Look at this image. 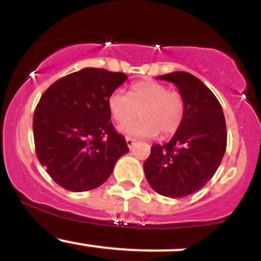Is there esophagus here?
Listing matches in <instances>:
<instances>
[{
	"label": "esophagus",
	"instance_id": "esophagus-1",
	"mask_svg": "<svg viewBox=\"0 0 261 261\" xmlns=\"http://www.w3.org/2000/svg\"><path fill=\"white\" fill-rule=\"evenodd\" d=\"M126 143H127V146L128 147H133V146L135 145V140L134 139H131V137H126Z\"/></svg>",
	"mask_w": 261,
	"mask_h": 261
}]
</instances>
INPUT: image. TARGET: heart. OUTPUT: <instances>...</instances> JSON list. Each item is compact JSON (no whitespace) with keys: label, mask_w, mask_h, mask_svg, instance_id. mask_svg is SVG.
Returning a JSON list of instances; mask_svg holds the SVG:
<instances>
[{"label":"heart","mask_w":261,"mask_h":261,"mask_svg":"<svg viewBox=\"0 0 261 261\" xmlns=\"http://www.w3.org/2000/svg\"><path fill=\"white\" fill-rule=\"evenodd\" d=\"M108 107L115 121L126 122L140 110L141 118L119 127L122 134L135 137L172 136L181 126L185 115V101L176 91L155 81H140L131 86L130 94L115 89L108 99Z\"/></svg>","instance_id":"1"}]
</instances>
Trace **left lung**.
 <instances>
[{
  "instance_id": "left-lung-1",
  "label": "left lung",
  "mask_w": 261,
  "mask_h": 261,
  "mask_svg": "<svg viewBox=\"0 0 261 261\" xmlns=\"http://www.w3.org/2000/svg\"><path fill=\"white\" fill-rule=\"evenodd\" d=\"M174 83L185 101L181 126L166 145H153L143 163L146 179L163 196L185 197L214 176L227 147L223 110L215 94L191 73L162 74Z\"/></svg>"
}]
</instances>
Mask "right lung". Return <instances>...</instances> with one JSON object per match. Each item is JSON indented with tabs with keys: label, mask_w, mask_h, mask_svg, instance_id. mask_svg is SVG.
I'll list each match as a JSON object with an SVG mask.
<instances>
[{
	"label": "right lung",
	"mask_w": 261,
	"mask_h": 261,
	"mask_svg": "<svg viewBox=\"0 0 261 261\" xmlns=\"http://www.w3.org/2000/svg\"><path fill=\"white\" fill-rule=\"evenodd\" d=\"M127 80L121 72L87 67L54 82L33 118L37 157L53 180L81 193L98 188L127 153L110 121L109 95Z\"/></svg>",
	"instance_id": "1"
}]
</instances>
